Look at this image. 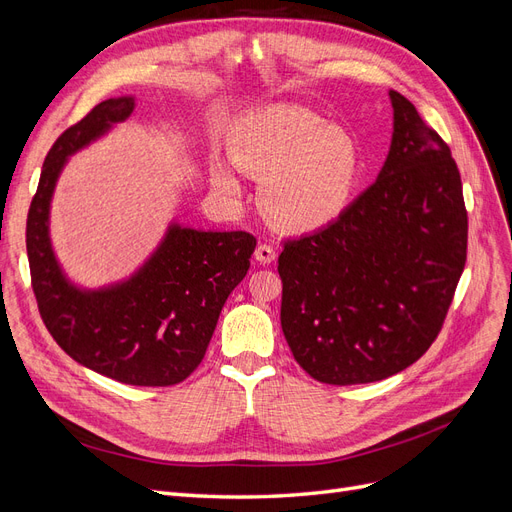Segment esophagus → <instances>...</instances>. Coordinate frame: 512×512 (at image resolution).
<instances>
[{
  "instance_id": "esophagus-1",
  "label": "esophagus",
  "mask_w": 512,
  "mask_h": 512,
  "mask_svg": "<svg viewBox=\"0 0 512 512\" xmlns=\"http://www.w3.org/2000/svg\"><path fill=\"white\" fill-rule=\"evenodd\" d=\"M254 256L258 262H262V265H269V262L275 260V247L271 243H258Z\"/></svg>"
}]
</instances>
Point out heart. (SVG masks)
<instances>
[{
  "label": "heart",
  "instance_id": "1",
  "mask_svg": "<svg viewBox=\"0 0 512 512\" xmlns=\"http://www.w3.org/2000/svg\"><path fill=\"white\" fill-rule=\"evenodd\" d=\"M237 158L262 179L260 203L288 230H316L346 211L359 188L365 156L350 130L301 106H269L237 130ZM235 164L222 183L237 192Z\"/></svg>",
  "mask_w": 512,
  "mask_h": 512
}]
</instances>
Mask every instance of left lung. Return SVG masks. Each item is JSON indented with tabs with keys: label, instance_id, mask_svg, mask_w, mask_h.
<instances>
[{
	"label": "left lung",
	"instance_id": "obj_1",
	"mask_svg": "<svg viewBox=\"0 0 512 512\" xmlns=\"http://www.w3.org/2000/svg\"><path fill=\"white\" fill-rule=\"evenodd\" d=\"M393 138L376 183L335 222L286 241L282 331L324 384H367L438 337L466 267L468 211L451 149L391 91Z\"/></svg>",
	"mask_w": 512,
	"mask_h": 512
}]
</instances>
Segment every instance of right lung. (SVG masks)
Instances as JSON below:
<instances>
[{
  "label": "right lung",
  "instance_id": "1",
  "mask_svg": "<svg viewBox=\"0 0 512 512\" xmlns=\"http://www.w3.org/2000/svg\"><path fill=\"white\" fill-rule=\"evenodd\" d=\"M134 111V98H111L70 126L46 153L27 213V258L46 329L76 363L132 386H173L203 361L228 294L250 269V232L170 224L164 241L130 280L100 290L68 282L53 254L49 209L68 156Z\"/></svg>",
  "mask_w": 512,
  "mask_h": 512
}]
</instances>
